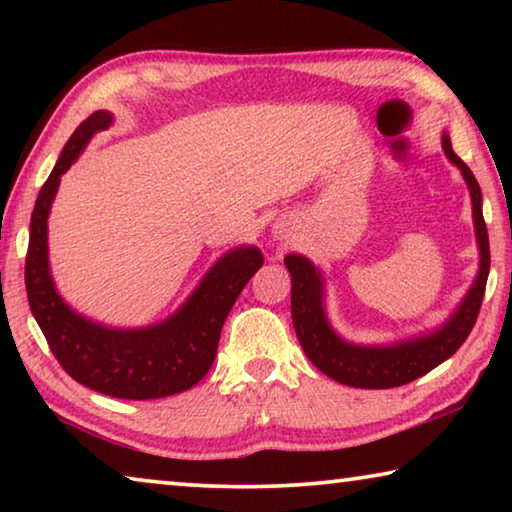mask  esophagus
<instances>
[{
    "label": "esophagus",
    "instance_id": "esophagus-1",
    "mask_svg": "<svg viewBox=\"0 0 512 512\" xmlns=\"http://www.w3.org/2000/svg\"><path fill=\"white\" fill-rule=\"evenodd\" d=\"M280 237H282V239H287V235H282V230H280Z\"/></svg>",
    "mask_w": 512,
    "mask_h": 512
}]
</instances>
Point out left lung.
<instances>
[{"instance_id":"left-lung-1","label":"left lung","mask_w":512,"mask_h":512,"mask_svg":"<svg viewBox=\"0 0 512 512\" xmlns=\"http://www.w3.org/2000/svg\"><path fill=\"white\" fill-rule=\"evenodd\" d=\"M443 149L449 162L461 169L467 189H470L474 232L481 259L479 273H476L467 296L436 332L391 345L348 343L334 332L327 320L323 273L307 257H284V264L291 273V318L298 341L309 361L339 384L354 388H395L409 384L452 357L476 323L490 271V244L481 210V187L470 167L454 153L447 133L443 135Z\"/></svg>"}]
</instances>
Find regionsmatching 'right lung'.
<instances>
[{
	"label": "right lung",
	"mask_w": 512,
	"mask_h": 512,
	"mask_svg": "<svg viewBox=\"0 0 512 512\" xmlns=\"http://www.w3.org/2000/svg\"><path fill=\"white\" fill-rule=\"evenodd\" d=\"M112 124L97 110L69 137L54 171L42 185L31 214L24 280L33 318L69 377L92 391L119 400H155L183 393L212 368L221 327L264 257L255 246L225 253L176 314L158 325L117 329L92 323L58 296L49 273L47 219L60 176L72 167L94 133Z\"/></svg>",
	"instance_id": "1"
}]
</instances>
